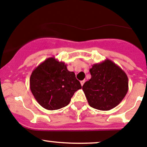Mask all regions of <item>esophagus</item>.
<instances>
[{"label": "esophagus", "mask_w": 147, "mask_h": 147, "mask_svg": "<svg viewBox=\"0 0 147 147\" xmlns=\"http://www.w3.org/2000/svg\"><path fill=\"white\" fill-rule=\"evenodd\" d=\"M84 82H85V81H84V80H82V81H81V82H80V84H81V85H83V84H84Z\"/></svg>", "instance_id": "esophagus-1"}]
</instances>
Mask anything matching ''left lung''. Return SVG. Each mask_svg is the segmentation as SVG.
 <instances>
[{"label":"left lung","instance_id":"8db88e82","mask_svg":"<svg viewBox=\"0 0 147 147\" xmlns=\"http://www.w3.org/2000/svg\"><path fill=\"white\" fill-rule=\"evenodd\" d=\"M91 78L82 86L90 107L102 111L113 109L122 101L129 90L127 74L107 59L90 69Z\"/></svg>","mask_w":147,"mask_h":147}]
</instances>
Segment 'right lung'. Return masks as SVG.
<instances>
[{"mask_svg": "<svg viewBox=\"0 0 147 147\" xmlns=\"http://www.w3.org/2000/svg\"><path fill=\"white\" fill-rule=\"evenodd\" d=\"M30 88L40 106L55 110L67 106L82 86L64 62L53 57L46 59L32 71Z\"/></svg>", "mask_w": 147, "mask_h": 147, "instance_id": "right-lung-1", "label": "right lung"}]
</instances>
